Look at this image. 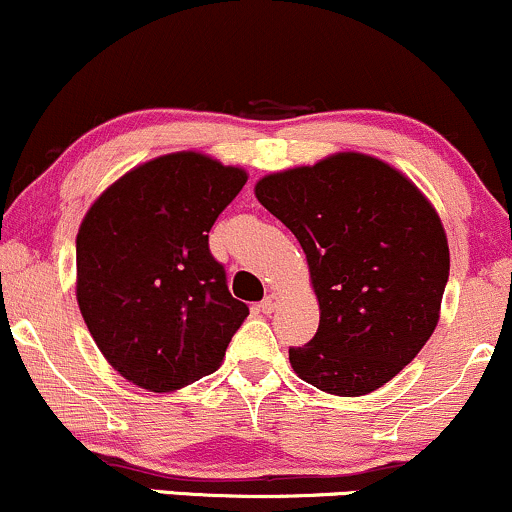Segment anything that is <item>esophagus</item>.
<instances>
[{
  "mask_svg": "<svg viewBox=\"0 0 512 512\" xmlns=\"http://www.w3.org/2000/svg\"><path fill=\"white\" fill-rule=\"evenodd\" d=\"M278 304H280L278 294H268V297L261 302V311L263 314H273V311L278 309Z\"/></svg>",
  "mask_w": 512,
  "mask_h": 512,
  "instance_id": "34e87169",
  "label": "esophagus"
}]
</instances>
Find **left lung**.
<instances>
[{"instance_id": "1", "label": "left lung", "mask_w": 512, "mask_h": 512, "mask_svg": "<svg viewBox=\"0 0 512 512\" xmlns=\"http://www.w3.org/2000/svg\"><path fill=\"white\" fill-rule=\"evenodd\" d=\"M256 198L302 244L321 309L314 340L290 347L294 374L342 398L386 386L441 314L450 254L436 208L364 153L268 174Z\"/></svg>"}]
</instances>
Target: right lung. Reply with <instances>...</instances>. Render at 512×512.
<instances>
[{
  "label": "right lung",
  "instance_id": "obj_1",
  "mask_svg": "<svg viewBox=\"0 0 512 512\" xmlns=\"http://www.w3.org/2000/svg\"><path fill=\"white\" fill-rule=\"evenodd\" d=\"M246 184L242 167L160 155L102 191L76 234V299L98 350L153 393L213 374L249 306L227 290L208 232Z\"/></svg>",
  "mask_w": 512,
  "mask_h": 512
}]
</instances>
